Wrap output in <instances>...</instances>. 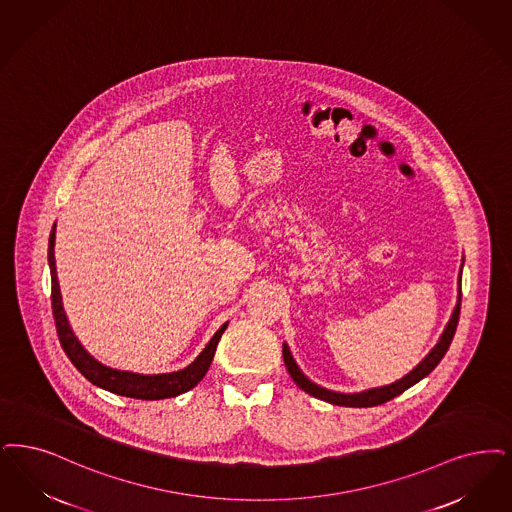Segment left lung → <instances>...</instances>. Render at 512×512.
Returning a JSON list of instances; mask_svg holds the SVG:
<instances>
[{"instance_id":"8db88e82","label":"left lung","mask_w":512,"mask_h":512,"mask_svg":"<svg viewBox=\"0 0 512 512\" xmlns=\"http://www.w3.org/2000/svg\"><path fill=\"white\" fill-rule=\"evenodd\" d=\"M459 312H461V287H459V299H457V305L453 308L450 322H448V326L444 329L440 341L436 343V347L432 348L429 354L423 358V362H419L415 368L411 369L406 377H402L396 383H390L387 387H377V389L354 392V394L333 392V390L324 389V387H320V385H316V383H312L308 379L307 375L295 364V360H293L287 345H284V362H286L287 371H289L291 379L295 381V385L299 389L308 392L310 396H314V398H320V400L329 402V404H335V406H345V408H371V406H379V404L389 402L394 396L402 394L409 387H413L415 383H419L423 377H427L430 371L440 364V360L444 358V354L448 352L451 341H453L457 322H459Z\"/></svg>"}]
</instances>
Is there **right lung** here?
Instances as JSON below:
<instances>
[{"mask_svg": "<svg viewBox=\"0 0 512 512\" xmlns=\"http://www.w3.org/2000/svg\"><path fill=\"white\" fill-rule=\"evenodd\" d=\"M49 268H51V307L55 316V326L59 333V341L70 358V362L82 373L87 381L104 390H110L114 394L137 398V400H164L171 396H179L186 390L194 389L204 379L207 369L213 362L215 350L221 341V335L225 333L228 322L217 329V333L211 337L207 347L200 352V356L186 368L173 373H160V375H141L131 371L103 366L99 360H95L82 343L76 339L74 331L68 326L64 308H62L61 289L57 280V266H55V226L49 236Z\"/></svg>", "mask_w": 512, "mask_h": 512, "instance_id": "right-lung-1", "label": "right lung"}]
</instances>
